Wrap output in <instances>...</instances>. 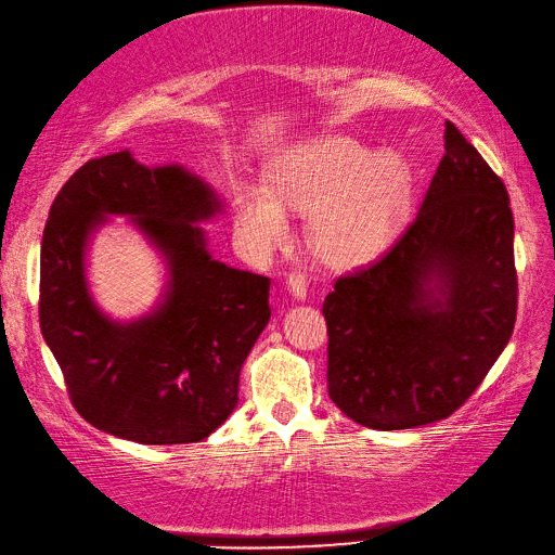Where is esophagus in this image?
<instances>
[{"label":"esophagus","mask_w":555,"mask_h":555,"mask_svg":"<svg viewBox=\"0 0 555 555\" xmlns=\"http://www.w3.org/2000/svg\"><path fill=\"white\" fill-rule=\"evenodd\" d=\"M287 292H289L292 297L297 299V301H304V299H307V282H304L301 275L292 273V275L287 278Z\"/></svg>","instance_id":"1"}]
</instances>
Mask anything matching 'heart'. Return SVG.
I'll use <instances>...</instances> for the list:
<instances>
[{"label": "heart", "mask_w": 555, "mask_h": 555, "mask_svg": "<svg viewBox=\"0 0 555 555\" xmlns=\"http://www.w3.org/2000/svg\"><path fill=\"white\" fill-rule=\"evenodd\" d=\"M412 186V167L402 155L371 151L347 135H325L292 151L275 167L270 189L236 191L234 230L248 254L263 258L287 242L285 208L311 212L315 254L333 266H359L398 236Z\"/></svg>", "instance_id": "b5f03b06"}]
</instances>
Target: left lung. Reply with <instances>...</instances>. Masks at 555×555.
Segmentation results:
<instances>
[{"label": "left lung", "instance_id": "left-lung-1", "mask_svg": "<svg viewBox=\"0 0 555 555\" xmlns=\"http://www.w3.org/2000/svg\"><path fill=\"white\" fill-rule=\"evenodd\" d=\"M513 236L501 177L446 121V155L410 228L323 301L327 395L349 420L400 431L467 402L515 327Z\"/></svg>", "mask_w": 555, "mask_h": 555}]
</instances>
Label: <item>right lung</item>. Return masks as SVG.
I'll return each instance as SVG.
<instances>
[{"label": "right lung", "mask_w": 555, "mask_h": 555, "mask_svg": "<svg viewBox=\"0 0 555 555\" xmlns=\"http://www.w3.org/2000/svg\"><path fill=\"white\" fill-rule=\"evenodd\" d=\"M218 194L182 165L145 167L129 151L93 157L56 194L40 248V331L88 424L143 446L198 443L240 402V373L270 321V280L215 261L198 222ZM127 214L168 263L164 301L112 322L85 280V248Z\"/></svg>", "instance_id": "obj_1"}]
</instances>
